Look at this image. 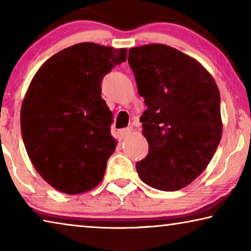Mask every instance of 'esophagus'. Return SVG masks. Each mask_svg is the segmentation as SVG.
Wrapping results in <instances>:
<instances>
[{
  "label": "esophagus",
  "mask_w": 251,
  "mask_h": 251,
  "mask_svg": "<svg viewBox=\"0 0 251 251\" xmlns=\"http://www.w3.org/2000/svg\"><path fill=\"white\" fill-rule=\"evenodd\" d=\"M130 133V128H122V129H118L117 130V136L120 139H123Z\"/></svg>",
  "instance_id": "obj_1"
}]
</instances>
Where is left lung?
I'll use <instances>...</instances> for the list:
<instances>
[{"mask_svg": "<svg viewBox=\"0 0 251 251\" xmlns=\"http://www.w3.org/2000/svg\"><path fill=\"white\" fill-rule=\"evenodd\" d=\"M128 63L147 109L141 117L150 151L136 163L146 185L175 192L205 171L222 139L220 94L205 67L164 44L129 49Z\"/></svg>", "mask_w": 251, "mask_h": 251, "instance_id": "obj_1", "label": "left lung"}]
</instances>
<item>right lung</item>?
I'll return each mask as SVG.
<instances>
[{"label":"right lung","mask_w":251,"mask_h":251,"mask_svg":"<svg viewBox=\"0 0 251 251\" xmlns=\"http://www.w3.org/2000/svg\"><path fill=\"white\" fill-rule=\"evenodd\" d=\"M126 58L127 49L85 42L53 55L34 75L21 130L34 168L58 192L85 193L103 179L117 142L100 84Z\"/></svg>","instance_id":"right-lung-1"}]
</instances>
